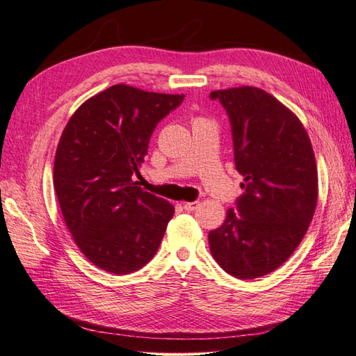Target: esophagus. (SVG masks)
I'll return each mask as SVG.
<instances>
[{
    "mask_svg": "<svg viewBox=\"0 0 356 356\" xmlns=\"http://www.w3.org/2000/svg\"><path fill=\"white\" fill-rule=\"evenodd\" d=\"M199 205H200L199 202H186V203H184V208H185L186 211H190V213H191V211L197 209Z\"/></svg>",
    "mask_w": 356,
    "mask_h": 356,
    "instance_id": "obj_1",
    "label": "esophagus"
}]
</instances>
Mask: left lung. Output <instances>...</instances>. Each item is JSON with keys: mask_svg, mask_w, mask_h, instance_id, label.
<instances>
[{"mask_svg": "<svg viewBox=\"0 0 356 356\" xmlns=\"http://www.w3.org/2000/svg\"><path fill=\"white\" fill-rule=\"evenodd\" d=\"M229 118L234 162L245 177L236 207L209 231L220 268L259 278L289 259L312 222L318 195L314 149L298 118L255 87L211 92Z\"/></svg>", "mask_w": 356, "mask_h": 356, "instance_id": "left-lung-1", "label": "left lung"}]
</instances>
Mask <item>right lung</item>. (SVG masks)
<instances>
[{
	"instance_id": "add662e5",
	"label": "right lung",
	"mask_w": 356,
	"mask_h": 356,
	"mask_svg": "<svg viewBox=\"0 0 356 356\" xmlns=\"http://www.w3.org/2000/svg\"><path fill=\"white\" fill-rule=\"evenodd\" d=\"M185 95L113 86L74 111L53 168L67 228L95 266L130 274L157 252L174 207L136 177L154 128Z\"/></svg>"
}]
</instances>
